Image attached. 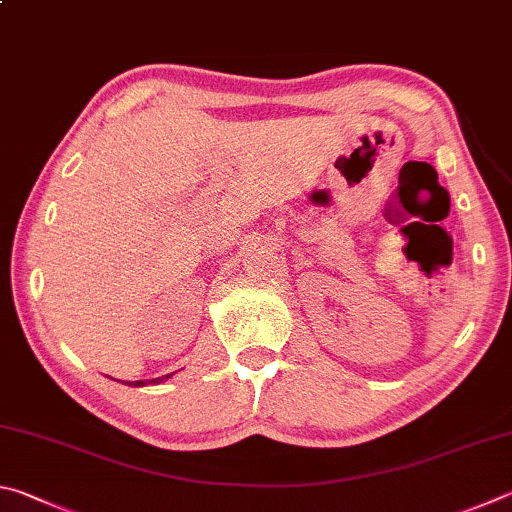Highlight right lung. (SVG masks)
I'll return each instance as SVG.
<instances>
[{"instance_id": "add662e5", "label": "right lung", "mask_w": 512, "mask_h": 512, "mask_svg": "<svg viewBox=\"0 0 512 512\" xmlns=\"http://www.w3.org/2000/svg\"><path fill=\"white\" fill-rule=\"evenodd\" d=\"M170 375L173 373H168V375H161V378H155V380H148V382H143V380H137V382H128V384H132V387H146V384H159V382H164V380H168Z\"/></svg>"}]
</instances>
